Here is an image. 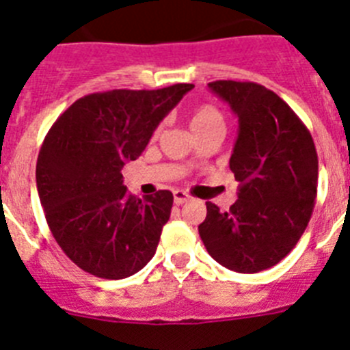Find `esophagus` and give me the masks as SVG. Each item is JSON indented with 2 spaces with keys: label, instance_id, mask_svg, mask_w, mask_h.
I'll return each mask as SVG.
<instances>
[{
  "label": "esophagus",
  "instance_id": "obj_1",
  "mask_svg": "<svg viewBox=\"0 0 350 350\" xmlns=\"http://www.w3.org/2000/svg\"><path fill=\"white\" fill-rule=\"evenodd\" d=\"M173 200H175V203H177V205H182V203L189 202L191 196L187 193H185V191L175 189V191H173Z\"/></svg>",
  "mask_w": 350,
  "mask_h": 350
}]
</instances>
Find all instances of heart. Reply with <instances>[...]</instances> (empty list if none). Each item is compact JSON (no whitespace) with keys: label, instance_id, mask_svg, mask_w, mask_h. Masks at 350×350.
<instances>
[{"label":"heart","instance_id":"heart-1","mask_svg":"<svg viewBox=\"0 0 350 350\" xmlns=\"http://www.w3.org/2000/svg\"><path fill=\"white\" fill-rule=\"evenodd\" d=\"M191 129L196 133L206 131L212 128H224V117H222L221 110L213 105H202L198 107L189 119Z\"/></svg>","mask_w":350,"mask_h":350}]
</instances>
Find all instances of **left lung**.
<instances>
[{
    "mask_svg": "<svg viewBox=\"0 0 350 350\" xmlns=\"http://www.w3.org/2000/svg\"><path fill=\"white\" fill-rule=\"evenodd\" d=\"M208 88L238 117L230 168L240 185L228 212L206 203L198 231L219 265L238 273H258L282 261L310 221L317 152L307 126L265 85L217 80Z\"/></svg>",
    "mask_w": 350,
    "mask_h": 350,
    "instance_id": "8db88e82",
    "label": "left lung"
}]
</instances>
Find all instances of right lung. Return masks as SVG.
<instances>
[{
	"mask_svg": "<svg viewBox=\"0 0 350 350\" xmlns=\"http://www.w3.org/2000/svg\"><path fill=\"white\" fill-rule=\"evenodd\" d=\"M193 88L94 92L49 129L36 161L38 196L55 242L83 271L126 279L156 254L173 194H128L120 170L144 152L154 129Z\"/></svg>",
	"mask_w": 350,
	"mask_h": 350,
	"instance_id": "1",
	"label": "right lung"
}]
</instances>
